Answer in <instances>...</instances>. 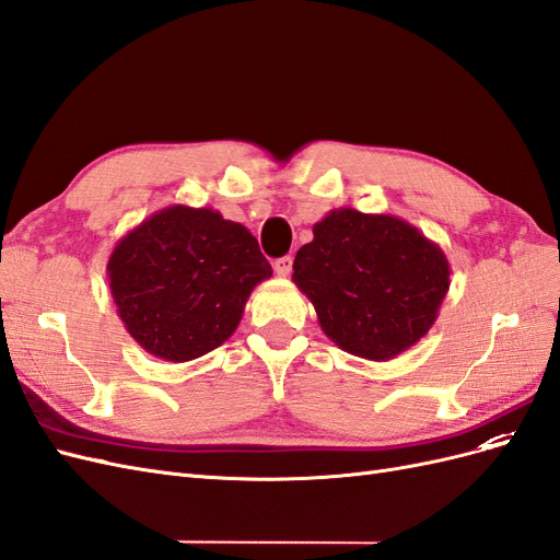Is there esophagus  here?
I'll return each instance as SVG.
<instances>
[{
	"label": "esophagus",
	"instance_id": "esophagus-1",
	"mask_svg": "<svg viewBox=\"0 0 560 560\" xmlns=\"http://www.w3.org/2000/svg\"><path fill=\"white\" fill-rule=\"evenodd\" d=\"M292 264H294V259L290 257V254H287V257H280V259H276V264H273L276 273H278L280 278H287V276L292 273Z\"/></svg>",
	"mask_w": 560,
	"mask_h": 560
}]
</instances>
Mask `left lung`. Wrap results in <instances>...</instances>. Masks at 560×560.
<instances>
[{"instance_id": "8db88e82", "label": "left lung", "mask_w": 560, "mask_h": 560, "mask_svg": "<svg viewBox=\"0 0 560 560\" xmlns=\"http://www.w3.org/2000/svg\"><path fill=\"white\" fill-rule=\"evenodd\" d=\"M292 280L338 348L387 362L432 329L451 266L444 249L404 219L338 208L296 252Z\"/></svg>"}]
</instances>
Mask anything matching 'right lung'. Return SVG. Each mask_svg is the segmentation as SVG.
I'll use <instances>...</instances> for the list:
<instances>
[{
    "mask_svg": "<svg viewBox=\"0 0 560 560\" xmlns=\"http://www.w3.org/2000/svg\"><path fill=\"white\" fill-rule=\"evenodd\" d=\"M273 276L254 235L217 210L171 206L116 243L109 290L128 334L165 362L229 341L254 287Z\"/></svg>",
    "mask_w": 560,
    "mask_h": 560,
    "instance_id": "obj_1",
    "label": "right lung"
}]
</instances>
